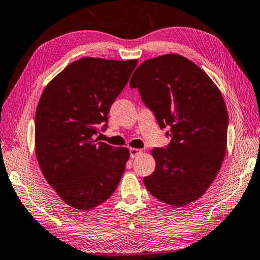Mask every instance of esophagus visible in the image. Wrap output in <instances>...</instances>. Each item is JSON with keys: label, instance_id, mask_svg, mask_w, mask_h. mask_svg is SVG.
Returning a JSON list of instances; mask_svg holds the SVG:
<instances>
[{"label": "esophagus", "instance_id": "1", "mask_svg": "<svg viewBox=\"0 0 260 260\" xmlns=\"http://www.w3.org/2000/svg\"><path fill=\"white\" fill-rule=\"evenodd\" d=\"M141 154V149L138 148H130V157L135 158L137 156H139Z\"/></svg>", "mask_w": 260, "mask_h": 260}]
</instances>
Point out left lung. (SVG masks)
I'll return each instance as SVG.
<instances>
[{
	"mask_svg": "<svg viewBox=\"0 0 260 260\" xmlns=\"http://www.w3.org/2000/svg\"><path fill=\"white\" fill-rule=\"evenodd\" d=\"M130 87L138 88L159 128H170V145L151 149L156 168L144 178L146 188L171 206H187L206 192L225 157L229 117L221 91L206 72L179 54L144 61Z\"/></svg>",
	"mask_w": 260,
	"mask_h": 260,
	"instance_id": "obj_1",
	"label": "left lung"
}]
</instances>
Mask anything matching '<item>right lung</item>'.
I'll return each mask as SVG.
<instances>
[{
  "mask_svg": "<svg viewBox=\"0 0 260 260\" xmlns=\"http://www.w3.org/2000/svg\"><path fill=\"white\" fill-rule=\"evenodd\" d=\"M137 64L138 60L79 58L54 77L39 99L35 117L39 168L73 208L100 206L119 185L129 149L114 148L94 137Z\"/></svg>",
  "mask_w": 260,
  "mask_h": 260,
  "instance_id": "1",
  "label": "right lung"
}]
</instances>
